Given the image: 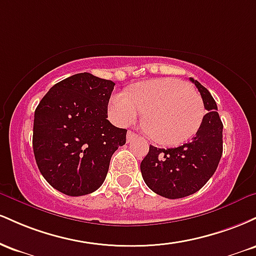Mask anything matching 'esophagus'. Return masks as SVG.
Masks as SVG:
<instances>
[{
	"label": "esophagus",
	"mask_w": 256,
	"mask_h": 256,
	"mask_svg": "<svg viewBox=\"0 0 256 256\" xmlns=\"http://www.w3.org/2000/svg\"><path fill=\"white\" fill-rule=\"evenodd\" d=\"M126 138H128V142L130 143V142H132V140H134V138H137V134H134V132L128 131V137H126Z\"/></svg>",
	"instance_id": "obj_1"
}]
</instances>
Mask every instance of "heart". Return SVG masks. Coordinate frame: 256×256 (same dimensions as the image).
Here are the masks:
<instances>
[{"mask_svg":"<svg viewBox=\"0 0 256 256\" xmlns=\"http://www.w3.org/2000/svg\"><path fill=\"white\" fill-rule=\"evenodd\" d=\"M110 113L125 126L146 113L144 128L152 140L162 146H177L198 131L206 108L200 94L185 82L161 78L136 84L128 95H112Z\"/></svg>","mask_w":256,"mask_h":256,"instance_id":"1","label":"heart"}]
</instances>
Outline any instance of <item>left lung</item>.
Here are the masks:
<instances>
[{
  "label": "left lung",
  "mask_w": 256,
  "mask_h": 256,
  "mask_svg": "<svg viewBox=\"0 0 256 256\" xmlns=\"http://www.w3.org/2000/svg\"><path fill=\"white\" fill-rule=\"evenodd\" d=\"M196 85L207 114L190 142L177 148L149 146L140 162V172L148 188L166 198H182L198 192L216 172L222 154V122L216 101L204 85Z\"/></svg>",
  "instance_id": "obj_1"
}]
</instances>
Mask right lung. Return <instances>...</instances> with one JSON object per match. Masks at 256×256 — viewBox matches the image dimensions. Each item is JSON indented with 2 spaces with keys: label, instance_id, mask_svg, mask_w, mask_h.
<instances>
[{
  "label": "right lung",
  "instance_id": "obj_1",
  "mask_svg": "<svg viewBox=\"0 0 256 256\" xmlns=\"http://www.w3.org/2000/svg\"><path fill=\"white\" fill-rule=\"evenodd\" d=\"M116 83L90 73L58 82L34 110V158L46 180L68 196H83L101 186L112 155L126 142L125 128L108 120Z\"/></svg>",
  "mask_w": 256,
  "mask_h": 256
}]
</instances>
